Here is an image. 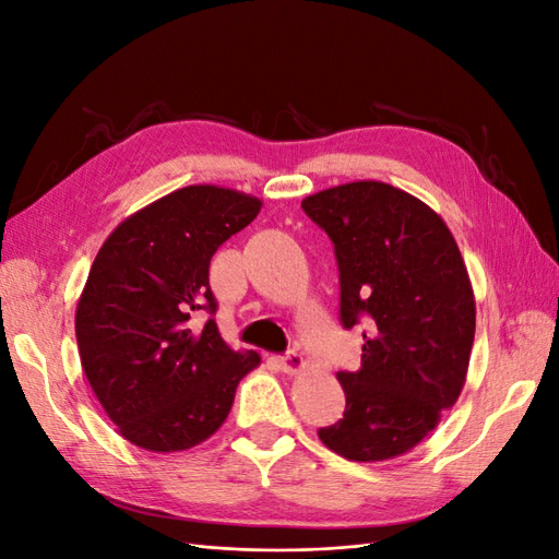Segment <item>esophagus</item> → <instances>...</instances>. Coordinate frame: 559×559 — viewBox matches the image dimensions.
Segmentation results:
<instances>
[{
  "mask_svg": "<svg viewBox=\"0 0 559 559\" xmlns=\"http://www.w3.org/2000/svg\"><path fill=\"white\" fill-rule=\"evenodd\" d=\"M280 366H282V370L284 373H289V376H294V373H298V370L306 366V361H302V357L298 352H286L284 357L280 359Z\"/></svg>",
  "mask_w": 559,
  "mask_h": 559,
  "instance_id": "esophagus-1",
  "label": "esophagus"
}]
</instances>
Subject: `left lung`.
Here are the masks:
<instances>
[{"mask_svg": "<svg viewBox=\"0 0 559 559\" xmlns=\"http://www.w3.org/2000/svg\"><path fill=\"white\" fill-rule=\"evenodd\" d=\"M300 207L333 242L343 326H364L359 370L337 373L343 419L319 438L352 462L394 460L466 382L476 300L460 247L429 205L382 181L333 186Z\"/></svg>", "mask_w": 559, "mask_h": 559, "instance_id": "1", "label": "left lung"}]
</instances>
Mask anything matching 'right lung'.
Returning <instances> with one entry per match:
<instances>
[{
    "instance_id": "add662e5",
    "label": "right lung",
    "mask_w": 559,
    "mask_h": 559,
    "mask_svg": "<svg viewBox=\"0 0 559 559\" xmlns=\"http://www.w3.org/2000/svg\"><path fill=\"white\" fill-rule=\"evenodd\" d=\"M259 212L253 195L186 186L99 247L76 306V345L97 401L132 445L179 452L207 441L261 364L226 345L210 289L214 251ZM198 309L211 312L202 330L190 324Z\"/></svg>"
}]
</instances>
